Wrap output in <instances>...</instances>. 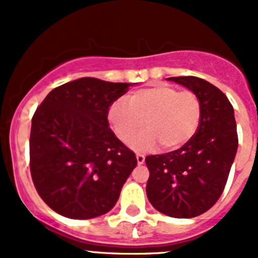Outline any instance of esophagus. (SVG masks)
Returning <instances> with one entry per match:
<instances>
[{
    "mask_svg": "<svg viewBox=\"0 0 258 258\" xmlns=\"http://www.w3.org/2000/svg\"><path fill=\"white\" fill-rule=\"evenodd\" d=\"M136 157H137V163L140 164H143L145 163V159H146V156L143 154H141V152H137L136 154Z\"/></svg>",
    "mask_w": 258,
    "mask_h": 258,
    "instance_id": "esophagus-1",
    "label": "esophagus"
}]
</instances>
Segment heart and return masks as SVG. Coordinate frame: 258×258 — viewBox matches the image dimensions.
<instances>
[{
  "mask_svg": "<svg viewBox=\"0 0 258 258\" xmlns=\"http://www.w3.org/2000/svg\"><path fill=\"white\" fill-rule=\"evenodd\" d=\"M108 122L113 133L127 142L143 126L146 131L134 138L136 150H151L159 143L164 150L181 149L195 136L202 118V103L190 90L179 92L166 85H152L137 90L129 102L117 99L108 108Z\"/></svg>",
  "mask_w": 258,
  "mask_h": 258,
  "instance_id": "heart-1",
  "label": "heart"
}]
</instances>
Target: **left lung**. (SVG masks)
<instances>
[{
	"instance_id": "left-lung-1",
	"label": "left lung",
	"mask_w": 258,
	"mask_h": 258,
	"mask_svg": "<svg viewBox=\"0 0 258 258\" xmlns=\"http://www.w3.org/2000/svg\"><path fill=\"white\" fill-rule=\"evenodd\" d=\"M199 97L202 118L181 149L146 157V192L156 211L174 218L200 216L216 204L238 150L234 108L220 89L195 76L169 77Z\"/></svg>"
}]
</instances>
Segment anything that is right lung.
Wrapping results in <instances>:
<instances>
[{
  "label": "right lung",
  "mask_w": 258,
  "mask_h": 258,
  "mask_svg": "<svg viewBox=\"0 0 258 258\" xmlns=\"http://www.w3.org/2000/svg\"><path fill=\"white\" fill-rule=\"evenodd\" d=\"M133 84L83 77L52 89L32 117L31 174L56 213L89 220L115 207L137 165L108 127V108Z\"/></svg>",
  "instance_id": "right-lung-1"
}]
</instances>
